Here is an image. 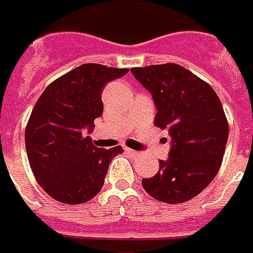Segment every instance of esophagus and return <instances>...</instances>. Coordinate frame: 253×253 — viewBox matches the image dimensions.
<instances>
[{"label":"esophagus","instance_id":"1","mask_svg":"<svg viewBox=\"0 0 253 253\" xmlns=\"http://www.w3.org/2000/svg\"><path fill=\"white\" fill-rule=\"evenodd\" d=\"M125 151H126L127 154L131 155V156H138L139 152L138 151H134V150H131V148H127V147H125Z\"/></svg>","mask_w":253,"mask_h":253}]
</instances>
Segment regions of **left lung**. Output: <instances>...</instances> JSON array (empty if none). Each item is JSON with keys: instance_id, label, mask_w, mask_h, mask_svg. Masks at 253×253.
<instances>
[{"instance_id": "8db88e82", "label": "left lung", "mask_w": 253, "mask_h": 253, "mask_svg": "<svg viewBox=\"0 0 253 253\" xmlns=\"http://www.w3.org/2000/svg\"><path fill=\"white\" fill-rule=\"evenodd\" d=\"M150 91L158 113L155 126L170 136L169 158L159 172L143 178L151 197L181 204L198 196L212 181L223 160L228 122L219 97L210 85L174 63L132 68Z\"/></svg>"}]
</instances>
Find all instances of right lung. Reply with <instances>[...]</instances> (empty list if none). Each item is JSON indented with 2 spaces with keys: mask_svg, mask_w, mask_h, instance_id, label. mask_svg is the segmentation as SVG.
<instances>
[{
  "mask_svg": "<svg viewBox=\"0 0 253 253\" xmlns=\"http://www.w3.org/2000/svg\"><path fill=\"white\" fill-rule=\"evenodd\" d=\"M127 72L83 64L51 83L35 103L25 131L26 152L38 184L53 200L84 204L102 189L111 159L123 150L95 147L86 131L102 115L103 86Z\"/></svg>",
  "mask_w": 253,
  "mask_h": 253,
  "instance_id": "right-lung-1",
  "label": "right lung"
}]
</instances>
